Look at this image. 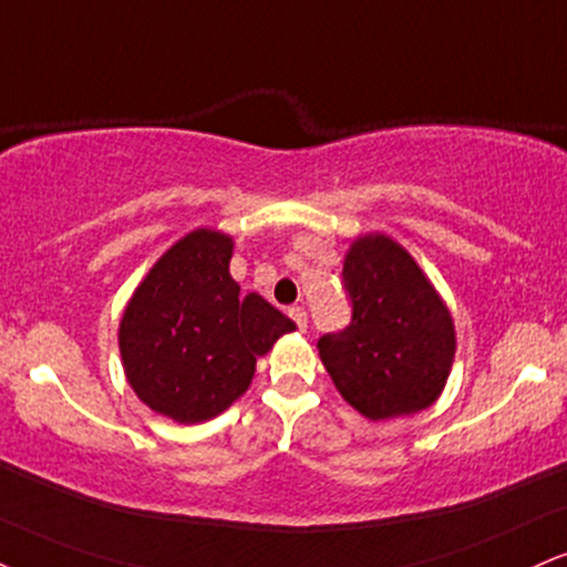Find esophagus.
I'll use <instances>...</instances> for the list:
<instances>
[{"label": "esophagus", "mask_w": 567, "mask_h": 567, "mask_svg": "<svg viewBox=\"0 0 567 567\" xmlns=\"http://www.w3.org/2000/svg\"><path fill=\"white\" fill-rule=\"evenodd\" d=\"M288 313H290L292 322L301 327V330H306V327H309V313H306L303 306H292V309H290Z\"/></svg>", "instance_id": "esophagus-1"}]
</instances>
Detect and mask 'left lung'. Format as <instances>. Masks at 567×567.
I'll return each mask as SVG.
<instances>
[{
    "label": "left lung",
    "mask_w": 567,
    "mask_h": 567,
    "mask_svg": "<svg viewBox=\"0 0 567 567\" xmlns=\"http://www.w3.org/2000/svg\"><path fill=\"white\" fill-rule=\"evenodd\" d=\"M343 285L351 322L317 343L340 395L367 420L431 406L456 351L454 319L431 279L391 237L364 235L346 254Z\"/></svg>",
    "instance_id": "8db88e82"
}]
</instances>
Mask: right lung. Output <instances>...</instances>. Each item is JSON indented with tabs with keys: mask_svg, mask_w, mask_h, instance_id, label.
<instances>
[{
	"mask_svg": "<svg viewBox=\"0 0 567 567\" xmlns=\"http://www.w3.org/2000/svg\"><path fill=\"white\" fill-rule=\"evenodd\" d=\"M229 235L195 229L155 261L118 327L128 385L153 412L206 422L248 391L256 359L296 322L229 275Z\"/></svg>",
	"mask_w": 567,
	"mask_h": 567,
	"instance_id": "1",
	"label": "right lung"
}]
</instances>
